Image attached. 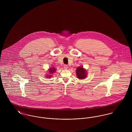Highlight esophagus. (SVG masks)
I'll return each instance as SVG.
<instances>
[{"mask_svg": "<svg viewBox=\"0 0 132 132\" xmlns=\"http://www.w3.org/2000/svg\"><path fill=\"white\" fill-rule=\"evenodd\" d=\"M63 68H64V69H67L68 68V65H67V64H64V65H63Z\"/></svg>", "mask_w": 132, "mask_h": 132, "instance_id": "1", "label": "esophagus"}]
</instances>
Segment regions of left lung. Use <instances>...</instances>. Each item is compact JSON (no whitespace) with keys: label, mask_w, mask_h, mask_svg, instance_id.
<instances>
[{"label":"left lung","mask_w":132,"mask_h":132,"mask_svg":"<svg viewBox=\"0 0 132 132\" xmlns=\"http://www.w3.org/2000/svg\"><path fill=\"white\" fill-rule=\"evenodd\" d=\"M76 74L77 78L79 79H84L86 77L87 73L86 70L83 69V66L78 67L76 69Z\"/></svg>","instance_id":"1"}]
</instances>
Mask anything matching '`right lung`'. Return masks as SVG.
I'll list each match as a JSON object with an SVG mask.
<instances>
[{"instance_id": "1", "label": "right lung", "mask_w": 132, "mask_h": 132, "mask_svg": "<svg viewBox=\"0 0 132 132\" xmlns=\"http://www.w3.org/2000/svg\"><path fill=\"white\" fill-rule=\"evenodd\" d=\"M55 71H56V69H55V68H54V67H52V68H51V69H50L49 70V73H50V75H47V77H48V78H50L51 77H52L51 75H53V74H54L55 72Z\"/></svg>"}]
</instances>
